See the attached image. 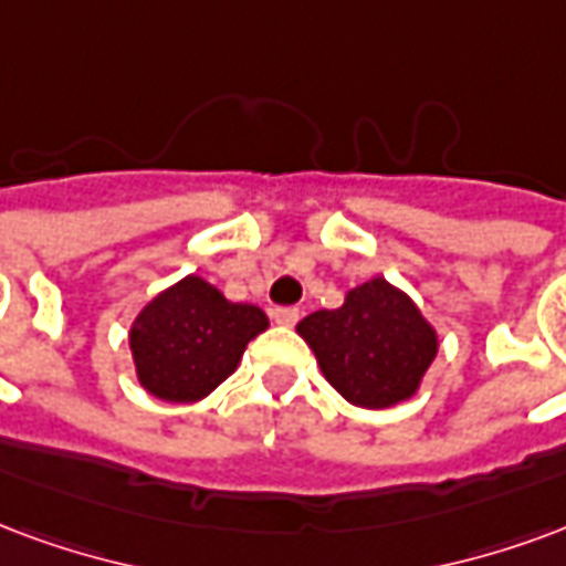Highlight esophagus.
Wrapping results in <instances>:
<instances>
[{"instance_id": "34e87169", "label": "esophagus", "mask_w": 566, "mask_h": 566, "mask_svg": "<svg viewBox=\"0 0 566 566\" xmlns=\"http://www.w3.org/2000/svg\"><path fill=\"white\" fill-rule=\"evenodd\" d=\"M272 321L282 326H294L296 321H300V308H294V305H284V308H275L272 312Z\"/></svg>"}]
</instances>
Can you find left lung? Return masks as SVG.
Wrapping results in <instances>:
<instances>
[{"instance_id":"left-lung-1","label":"left lung","mask_w":566,"mask_h":566,"mask_svg":"<svg viewBox=\"0 0 566 566\" xmlns=\"http://www.w3.org/2000/svg\"><path fill=\"white\" fill-rule=\"evenodd\" d=\"M324 378L350 405L384 411L417 396L438 357V329L420 305L384 275L350 287L338 308L296 324Z\"/></svg>"}]
</instances>
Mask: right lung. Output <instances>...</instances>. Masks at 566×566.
Here are the masks:
<instances>
[{
	"mask_svg": "<svg viewBox=\"0 0 566 566\" xmlns=\"http://www.w3.org/2000/svg\"><path fill=\"white\" fill-rule=\"evenodd\" d=\"M270 326L263 308L230 303L216 284L186 275L155 294L128 329L140 387L161 401L207 399L228 380L251 338Z\"/></svg>",
	"mask_w": 566,
	"mask_h": 566,
	"instance_id": "obj_1",
	"label": "right lung"
}]
</instances>
